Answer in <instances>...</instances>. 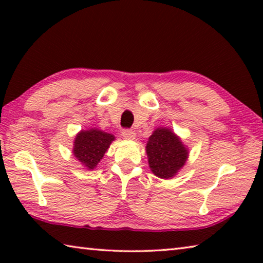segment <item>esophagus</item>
<instances>
[{
  "label": "esophagus",
  "instance_id": "34e87169",
  "mask_svg": "<svg viewBox=\"0 0 263 263\" xmlns=\"http://www.w3.org/2000/svg\"><path fill=\"white\" fill-rule=\"evenodd\" d=\"M122 137L124 138V139L132 140L136 138V132L130 130V128H125V130H123V132H122Z\"/></svg>",
  "mask_w": 263,
  "mask_h": 263
}]
</instances>
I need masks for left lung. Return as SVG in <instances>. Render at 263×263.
<instances>
[{
	"label": "left lung",
	"instance_id": "1",
	"mask_svg": "<svg viewBox=\"0 0 263 263\" xmlns=\"http://www.w3.org/2000/svg\"><path fill=\"white\" fill-rule=\"evenodd\" d=\"M151 171L160 179H169L184 166L188 151L169 128L160 127L148 138L146 145Z\"/></svg>",
	"mask_w": 263,
	"mask_h": 263
}]
</instances>
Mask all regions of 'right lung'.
<instances>
[{
  "mask_svg": "<svg viewBox=\"0 0 263 263\" xmlns=\"http://www.w3.org/2000/svg\"><path fill=\"white\" fill-rule=\"evenodd\" d=\"M114 139L115 137L112 135L96 130V128L81 131L74 141V157L84 167L94 169L103 158Z\"/></svg>",
  "mask_w": 263,
  "mask_h": 263,
  "instance_id": "add662e5",
  "label": "right lung"
}]
</instances>
